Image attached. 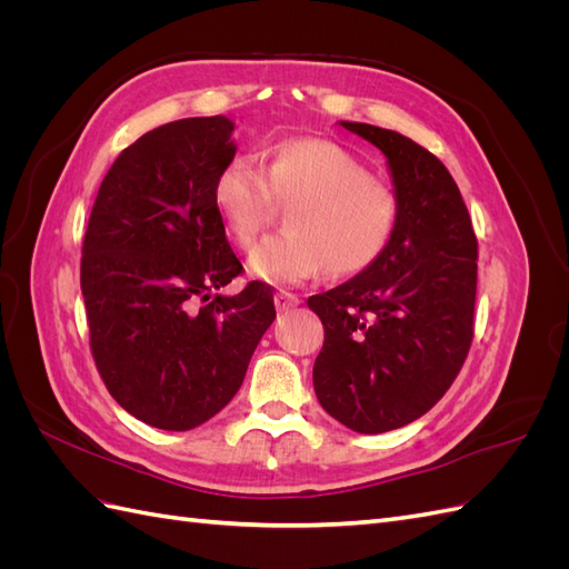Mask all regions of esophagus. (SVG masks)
<instances>
[{
    "label": "esophagus",
    "instance_id": "obj_1",
    "mask_svg": "<svg viewBox=\"0 0 569 569\" xmlns=\"http://www.w3.org/2000/svg\"><path fill=\"white\" fill-rule=\"evenodd\" d=\"M299 303H301V299L297 295H291V291L280 289L278 295H274V306H278V311H289V308H295Z\"/></svg>",
    "mask_w": 569,
    "mask_h": 569
}]
</instances>
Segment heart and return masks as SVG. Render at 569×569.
Returning a JSON list of instances; mask_svg holds the SVG:
<instances>
[{"label":"heart","mask_w":569,"mask_h":569,"mask_svg":"<svg viewBox=\"0 0 569 569\" xmlns=\"http://www.w3.org/2000/svg\"><path fill=\"white\" fill-rule=\"evenodd\" d=\"M213 203L239 244H253L280 206H291L287 234L249 256V270L270 284H301L330 270L349 278L380 261L401 220L393 184L372 176L349 149L320 137L270 147L268 166L251 153L222 163Z\"/></svg>","instance_id":"obj_1"}]
</instances>
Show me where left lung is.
<instances>
[{"label":"left lung","mask_w":569,"mask_h":569,"mask_svg":"<svg viewBox=\"0 0 569 569\" xmlns=\"http://www.w3.org/2000/svg\"><path fill=\"white\" fill-rule=\"evenodd\" d=\"M341 126L387 157L401 220L380 261L308 299L325 327L313 387L335 420L380 435L425 416L468 358L477 237L456 180L432 151L393 130Z\"/></svg>","instance_id":"left-lung-1"}]
</instances>
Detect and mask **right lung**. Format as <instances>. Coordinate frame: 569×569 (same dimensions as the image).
<instances>
[{
    "label": "right lung",
    "instance_id": "obj_1",
    "mask_svg": "<svg viewBox=\"0 0 569 569\" xmlns=\"http://www.w3.org/2000/svg\"><path fill=\"white\" fill-rule=\"evenodd\" d=\"M226 116L182 118L120 151L82 239L80 289L90 349L109 393L130 416L187 432L226 408L274 320L272 291L242 274L213 203L234 157Z\"/></svg>",
    "mask_w": 569,
    "mask_h": 569
}]
</instances>
